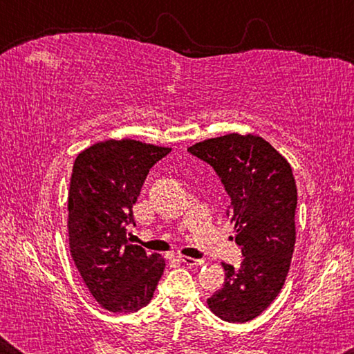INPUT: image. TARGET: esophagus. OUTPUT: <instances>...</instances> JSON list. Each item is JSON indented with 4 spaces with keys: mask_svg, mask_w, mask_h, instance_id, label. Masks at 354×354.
I'll return each instance as SVG.
<instances>
[{
    "mask_svg": "<svg viewBox=\"0 0 354 354\" xmlns=\"http://www.w3.org/2000/svg\"><path fill=\"white\" fill-rule=\"evenodd\" d=\"M179 261L190 267H198V266H203V262H205L203 259H195V257H189V256H179Z\"/></svg>",
    "mask_w": 354,
    "mask_h": 354,
    "instance_id": "obj_1",
    "label": "esophagus"
}]
</instances>
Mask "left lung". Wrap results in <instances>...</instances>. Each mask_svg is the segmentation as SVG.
<instances>
[{
  "label": "left lung",
  "instance_id": "obj_1",
  "mask_svg": "<svg viewBox=\"0 0 354 354\" xmlns=\"http://www.w3.org/2000/svg\"><path fill=\"white\" fill-rule=\"evenodd\" d=\"M187 151L212 167L230 195L226 215L243 256L239 268L223 263V287L207 304L221 320L250 322L278 297L290 267L297 209L290 164L253 134L215 137Z\"/></svg>",
  "mask_w": 354,
  "mask_h": 354
}]
</instances>
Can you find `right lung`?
<instances>
[{"label": "right lung", "instance_id": "right-lung-1", "mask_svg": "<svg viewBox=\"0 0 354 354\" xmlns=\"http://www.w3.org/2000/svg\"><path fill=\"white\" fill-rule=\"evenodd\" d=\"M171 148L106 140L77 154L68 192L70 253L92 297L111 313L151 301L165 261L128 239L133 205L151 167Z\"/></svg>", "mask_w": 354, "mask_h": 354}]
</instances>
